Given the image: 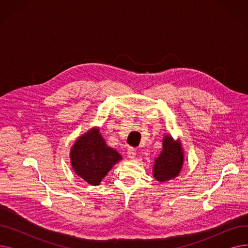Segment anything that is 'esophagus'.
<instances>
[{
    "label": "esophagus",
    "instance_id": "esophagus-1",
    "mask_svg": "<svg viewBox=\"0 0 248 248\" xmlns=\"http://www.w3.org/2000/svg\"><path fill=\"white\" fill-rule=\"evenodd\" d=\"M136 155H137V150H136V149L129 148V149L127 150V158H128V159L133 160V159L136 158Z\"/></svg>",
    "mask_w": 248,
    "mask_h": 248
}]
</instances>
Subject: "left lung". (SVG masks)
<instances>
[{
	"instance_id": "1",
	"label": "left lung",
	"mask_w": 248,
	"mask_h": 248,
	"mask_svg": "<svg viewBox=\"0 0 248 248\" xmlns=\"http://www.w3.org/2000/svg\"><path fill=\"white\" fill-rule=\"evenodd\" d=\"M184 150L181 140H174L170 134L164 135L163 149L159 157L155 158L153 176L161 183L175 179L184 165Z\"/></svg>"
}]
</instances>
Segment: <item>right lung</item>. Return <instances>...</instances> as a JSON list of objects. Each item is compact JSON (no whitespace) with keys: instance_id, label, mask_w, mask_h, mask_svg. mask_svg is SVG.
I'll return each mask as SVG.
<instances>
[{"instance_id":"right-lung-1","label":"right lung","mask_w":248,"mask_h":248,"mask_svg":"<svg viewBox=\"0 0 248 248\" xmlns=\"http://www.w3.org/2000/svg\"><path fill=\"white\" fill-rule=\"evenodd\" d=\"M70 164L74 173L88 184L97 186L123 157L111 147L94 126L79 136L70 149Z\"/></svg>"}]
</instances>
